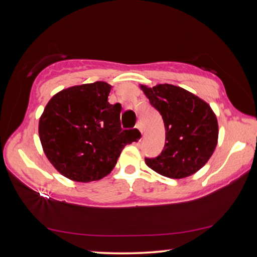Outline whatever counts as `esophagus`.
<instances>
[{
	"label": "esophagus",
	"mask_w": 257,
	"mask_h": 257,
	"mask_svg": "<svg viewBox=\"0 0 257 257\" xmlns=\"http://www.w3.org/2000/svg\"><path fill=\"white\" fill-rule=\"evenodd\" d=\"M136 128L139 130V132L142 133V135H143V124H142V122L141 121H138V122L136 123Z\"/></svg>",
	"instance_id": "34e87169"
}]
</instances>
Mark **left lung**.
Returning a JSON list of instances; mask_svg holds the SVG:
<instances>
[{
  "label": "left lung",
  "instance_id": "obj_1",
  "mask_svg": "<svg viewBox=\"0 0 257 257\" xmlns=\"http://www.w3.org/2000/svg\"><path fill=\"white\" fill-rule=\"evenodd\" d=\"M141 88L151 105L162 115L165 145L156 158H145L155 172L181 179L204 167L214 152L219 136L211 106L181 87L161 84Z\"/></svg>",
  "mask_w": 257,
  "mask_h": 257
}]
</instances>
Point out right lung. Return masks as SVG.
<instances>
[{
    "label": "right lung",
    "instance_id": "add662e5",
    "mask_svg": "<svg viewBox=\"0 0 257 257\" xmlns=\"http://www.w3.org/2000/svg\"><path fill=\"white\" fill-rule=\"evenodd\" d=\"M104 81L63 89L50 99L38 134L50 162L69 179L89 182L107 176L133 132L121 128V104H110Z\"/></svg>",
    "mask_w": 257,
    "mask_h": 257
}]
</instances>
